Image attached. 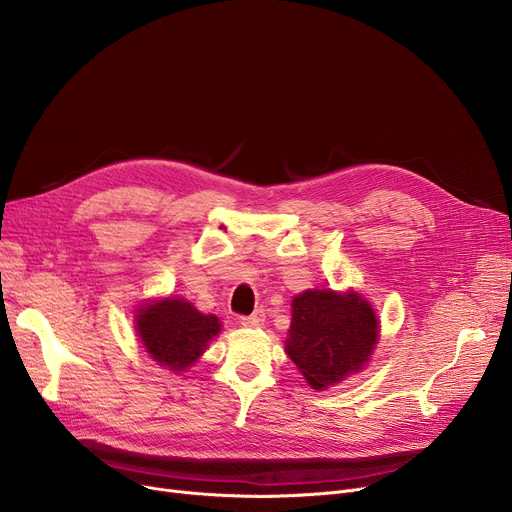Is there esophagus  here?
Masks as SVG:
<instances>
[{
    "label": "esophagus",
    "mask_w": 512,
    "mask_h": 512,
    "mask_svg": "<svg viewBox=\"0 0 512 512\" xmlns=\"http://www.w3.org/2000/svg\"><path fill=\"white\" fill-rule=\"evenodd\" d=\"M263 321H265V311L263 309H257L253 315L240 317V324L245 328H261Z\"/></svg>",
    "instance_id": "34e87169"
}]
</instances>
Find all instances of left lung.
I'll return each instance as SVG.
<instances>
[{
  "label": "left lung",
  "instance_id": "obj_1",
  "mask_svg": "<svg viewBox=\"0 0 512 512\" xmlns=\"http://www.w3.org/2000/svg\"><path fill=\"white\" fill-rule=\"evenodd\" d=\"M378 342V319L359 294L305 290L292 301L286 353L315 388L359 371Z\"/></svg>",
  "mask_w": 512,
  "mask_h": 512
}]
</instances>
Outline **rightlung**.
Returning a JSON list of instances; mask_svg holds the SVG:
<instances>
[{
    "label": "right lung",
    "mask_w": 512,
    "mask_h": 512,
    "mask_svg": "<svg viewBox=\"0 0 512 512\" xmlns=\"http://www.w3.org/2000/svg\"><path fill=\"white\" fill-rule=\"evenodd\" d=\"M137 330L147 353L161 367L184 371L220 332V321L215 315H203L182 299H166L139 311Z\"/></svg>",
    "instance_id": "right-lung-1"
}]
</instances>
